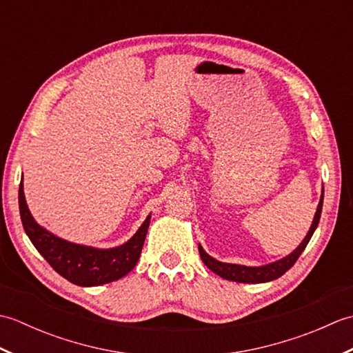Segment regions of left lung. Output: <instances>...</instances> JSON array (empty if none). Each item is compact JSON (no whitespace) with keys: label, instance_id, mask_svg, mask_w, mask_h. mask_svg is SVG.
<instances>
[{"label":"left lung","instance_id":"1","mask_svg":"<svg viewBox=\"0 0 353 353\" xmlns=\"http://www.w3.org/2000/svg\"><path fill=\"white\" fill-rule=\"evenodd\" d=\"M323 192H325V190L321 191L317 212H316V215H314V220H312L308 234H306V236L303 238V241L299 244L297 249L292 253H290L288 256H285V258L276 261V262H272V264H267V265L247 267V265L228 264V262L216 261L212 256H209V254L203 250V247L199 244V252H200L201 261H203L205 265L209 270H212L215 274H219L223 277V279H228V281L243 282V283H262V282H270V281L277 279V277H281L285 272H288V270L294 265V262L299 259V256H301L302 252L305 250V247L308 245L312 234L316 232V229L319 226V221H320L321 208H323Z\"/></svg>","mask_w":353,"mask_h":353}]
</instances>
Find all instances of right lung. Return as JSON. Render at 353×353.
Wrapping results in <instances>:
<instances>
[{
    "mask_svg": "<svg viewBox=\"0 0 353 353\" xmlns=\"http://www.w3.org/2000/svg\"><path fill=\"white\" fill-rule=\"evenodd\" d=\"M19 214L22 226L36 250L59 274L80 287H97L114 282L132 272L139 259L152 219V215H148L137 234L123 245L95 249L66 241L39 226L28 211L22 182L19 185Z\"/></svg>",
    "mask_w": 353,
    "mask_h": 353,
    "instance_id": "obj_1",
    "label": "right lung"
}]
</instances>
